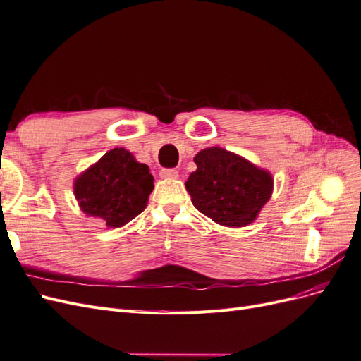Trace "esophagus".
<instances>
[{
	"label": "esophagus",
	"mask_w": 361,
	"mask_h": 361,
	"mask_svg": "<svg viewBox=\"0 0 361 361\" xmlns=\"http://www.w3.org/2000/svg\"><path fill=\"white\" fill-rule=\"evenodd\" d=\"M159 176L164 178V179H176L179 176V173H178V170H174V169H162L159 171Z\"/></svg>",
	"instance_id": "34e87169"
}]
</instances>
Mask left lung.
I'll return each instance as SVG.
<instances>
[{
	"label": "left lung",
	"mask_w": 361,
	"mask_h": 361,
	"mask_svg": "<svg viewBox=\"0 0 361 361\" xmlns=\"http://www.w3.org/2000/svg\"><path fill=\"white\" fill-rule=\"evenodd\" d=\"M194 162L197 170L185 187L202 214L227 227H244L256 220L272 194L269 171L221 147L200 150Z\"/></svg>",
	"instance_id": "1"
}]
</instances>
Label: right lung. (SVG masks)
<instances>
[{
	"label": "right lung",
	"mask_w": 361,
	"mask_h": 361,
	"mask_svg": "<svg viewBox=\"0 0 361 361\" xmlns=\"http://www.w3.org/2000/svg\"><path fill=\"white\" fill-rule=\"evenodd\" d=\"M152 190L154 176L149 167L123 147L106 152L73 183L81 211L102 218L111 228L125 226L143 212Z\"/></svg>",
	"instance_id": "add662e5"
}]
</instances>
